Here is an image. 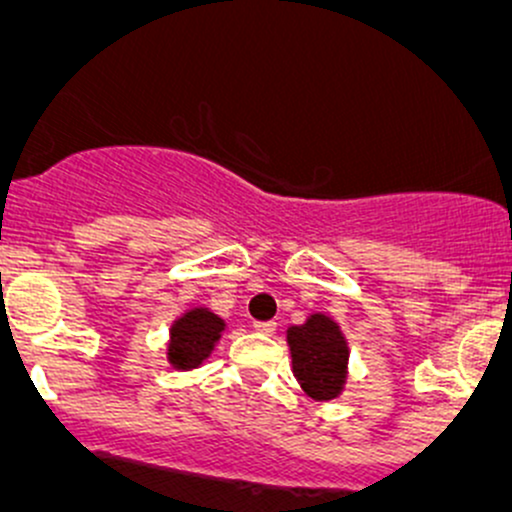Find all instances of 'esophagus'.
<instances>
[{
	"label": "esophagus",
	"mask_w": 512,
	"mask_h": 512,
	"mask_svg": "<svg viewBox=\"0 0 512 512\" xmlns=\"http://www.w3.org/2000/svg\"><path fill=\"white\" fill-rule=\"evenodd\" d=\"M252 327H255V330L260 334H274L276 332V322L274 320H260V322H255Z\"/></svg>",
	"instance_id": "esophagus-1"
}]
</instances>
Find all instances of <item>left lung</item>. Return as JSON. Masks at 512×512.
Returning <instances> with one entry per match:
<instances>
[{
	"instance_id": "obj_1",
	"label": "left lung",
	"mask_w": 512,
	"mask_h": 512,
	"mask_svg": "<svg viewBox=\"0 0 512 512\" xmlns=\"http://www.w3.org/2000/svg\"><path fill=\"white\" fill-rule=\"evenodd\" d=\"M293 375L313 399L327 402L342 392L349 346L339 325L327 315H310L301 327L289 330Z\"/></svg>"
}]
</instances>
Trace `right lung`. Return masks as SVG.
I'll use <instances>...</instances> for the list:
<instances>
[{
    "mask_svg": "<svg viewBox=\"0 0 512 512\" xmlns=\"http://www.w3.org/2000/svg\"><path fill=\"white\" fill-rule=\"evenodd\" d=\"M223 320L207 308H195L185 313L170 330L168 361L175 368L190 370L202 366V361L211 354L214 344L223 332Z\"/></svg>",
    "mask_w": 512,
    "mask_h": 512,
    "instance_id": "add662e5",
    "label": "right lung"
}]
</instances>
